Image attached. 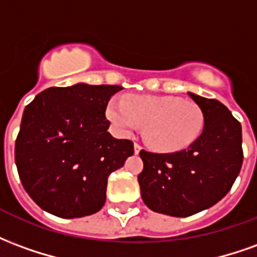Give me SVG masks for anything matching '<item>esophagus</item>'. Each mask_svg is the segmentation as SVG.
Returning a JSON list of instances; mask_svg holds the SVG:
<instances>
[{
	"label": "esophagus",
	"mask_w": 257,
	"mask_h": 257,
	"mask_svg": "<svg viewBox=\"0 0 257 257\" xmlns=\"http://www.w3.org/2000/svg\"><path fill=\"white\" fill-rule=\"evenodd\" d=\"M134 149H135V154H139L140 150H142V146H140L139 143H135Z\"/></svg>",
	"instance_id": "esophagus-1"
}]
</instances>
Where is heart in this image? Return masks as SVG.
<instances>
[{
    "label": "heart",
    "mask_w": 257,
    "mask_h": 257,
    "mask_svg": "<svg viewBox=\"0 0 257 257\" xmlns=\"http://www.w3.org/2000/svg\"><path fill=\"white\" fill-rule=\"evenodd\" d=\"M106 115L122 135H131L143 123L147 145L162 153L189 147L204 128L198 104L175 96L126 95L122 100L111 99Z\"/></svg>",
    "instance_id": "1"
}]
</instances>
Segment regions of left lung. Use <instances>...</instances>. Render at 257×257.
Segmentation results:
<instances>
[{
    "mask_svg": "<svg viewBox=\"0 0 257 257\" xmlns=\"http://www.w3.org/2000/svg\"><path fill=\"white\" fill-rule=\"evenodd\" d=\"M204 114L198 139L176 153L142 150L140 194L154 212L187 217L208 209L226 195L243 160L241 123L216 99L190 93Z\"/></svg>",
    "mask_w": 257,
    "mask_h": 257,
    "instance_id": "1",
    "label": "left lung"
}]
</instances>
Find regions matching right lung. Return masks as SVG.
<instances>
[{"label": "right lung", "instance_id": "right-lung-1", "mask_svg": "<svg viewBox=\"0 0 257 257\" xmlns=\"http://www.w3.org/2000/svg\"><path fill=\"white\" fill-rule=\"evenodd\" d=\"M118 85L52 86L27 104L15 143L23 187L59 217L92 215L106 202L108 175L134 154V142L107 129L106 108Z\"/></svg>", "mask_w": 257, "mask_h": 257}]
</instances>
